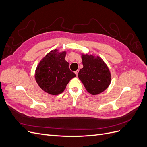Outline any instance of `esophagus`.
Instances as JSON below:
<instances>
[{"instance_id":"obj_1","label":"esophagus","mask_w":147,"mask_h":147,"mask_svg":"<svg viewBox=\"0 0 147 147\" xmlns=\"http://www.w3.org/2000/svg\"><path fill=\"white\" fill-rule=\"evenodd\" d=\"M78 70H77V71H75V74H76V75H77H77H78Z\"/></svg>"}]
</instances>
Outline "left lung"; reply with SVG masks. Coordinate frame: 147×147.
<instances>
[{
  "mask_svg": "<svg viewBox=\"0 0 147 147\" xmlns=\"http://www.w3.org/2000/svg\"><path fill=\"white\" fill-rule=\"evenodd\" d=\"M83 67L78 77L86 91L97 95L108 88L112 81L110 71L104 60L99 56L82 53Z\"/></svg>",
  "mask_w": 147,
  "mask_h": 147,
  "instance_id": "obj_1",
  "label": "left lung"
}]
</instances>
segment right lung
<instances>
[{
    "mask_svg": "<svg viewBox=\"0 0 147 147\" xmlns=\"http://www.w3.org/2000/svg\"><path fill=\"white\" fill-rule=\"evenodd\" d=\"M66 51L51 50L43 57L35 71V79L43 91L51 95L63 92L71 79L76 77L65 60Z\"/></svg>",
    "mask_w": 147,
    "mask_h": 147,
    "instance_id": "add662e5",
    "label": "right lung"
}]
</instances>
